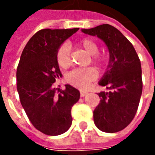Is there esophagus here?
I'll return each mask as SVG.
<instances>
[{
    "instance_id": "obj_1",
    "label": "esophagus",
    "mask_w": 155,
    "mask_h": 155,
    "mask_svg": "<svg viewBox=\"0 0 155 155\" xmlns=\"http://www.w3.org/2000/svg\"><path fill=\"white\" fill-rule=\"evenodd\" d=\"M88 94L87 91H81V97H84V96H85L86 94Z\"/></svg>"
}]
</instances>
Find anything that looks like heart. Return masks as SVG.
<instances>
[{
	"label": "heart",
	"instance_id": "obj_1",
	"mask_svg": "<svg viewBox=\"0 0 155 155\" xmlns=\"http://www.w3.org/2000/svg\"><path fill=\"white\" fill-rule=\"evenodd\" d=\"M78 45L90 54L91 63L102 67L107 64L108 56L99 53V45L91 38H84L78 42ZM56 59L61 68H67L71 64V51L69 45L63 44L59 47L56 54ZM97 72L93 68H79L74 69L68 73L65 80L69 84L79 89H85L91 82L96 80Z\"/></svg>",
	"mask_w": 155,
	"mask_h": 155
}]
</instances>
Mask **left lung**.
<instances>
[{
	"label": "left lung",
	"instance_id": "obj_1",
	"mask_svg": "<svg viewBox=\"0 0 155 155\" xmlns=\"http://www.w3.org/2000/svg\"><path fill=\"white\" fill-rule=\"evenodd\" d=\"M82 31L104 41L110 52L108 69L99 84L109 92H101L94 110V122L106 133L124 130L135 116L142 94L143 82L140 58L130 41L109 24Z\"/></svg>",
	"mask_w": 155,
	"mask_h": 155
}]
</instances>
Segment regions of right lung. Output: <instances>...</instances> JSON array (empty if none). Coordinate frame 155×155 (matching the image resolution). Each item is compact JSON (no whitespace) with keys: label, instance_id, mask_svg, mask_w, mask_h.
Wrapping results in <instances>:
<instances>
[{"label":"right lung","instance_id":"add662e5","mask_svg":"<svg viewBox=\"0 0 155 155\" xmlns=\"http://www.w3.org/2000/svg\"><path fill=\"white\" fill-rule=\"evenodd\" d=\"M79 28L43 29L30 39L22 51L17 71V91L22 107L36 130L47 135L66 132L72 123L71 108L80 91L70 84L53 87L61 77L56 54L59 47Z\"/></svg>","mask_w":155,"mask_h":155}]
</instances>
